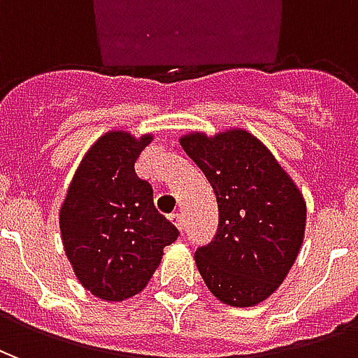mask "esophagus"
I'll use <instances>...</instances> for the list:
<instances>
[{
  "label": "esophagus",
  "instance_id": "34e87169",
  "mask_svg": "<svg viewBox=\"0 0 358 358\" xmlns=\"http://www.w3.org/2000/svg\"><path fill=\"white\" fill-rule=\"evenodd\" d=\"M169 218H171V222L176 226L178 230H182V228H184V217H182L180 213H174V215H171Z\"/></svg>",
  "mask_w": 358,
  "mask_h": 358
}]
</instances>
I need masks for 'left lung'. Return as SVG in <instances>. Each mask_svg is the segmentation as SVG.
Wrapping results in <instances>:
<instances>
[{
	"label": "left lung",
	"mask_w": 358,
	"mask_h": 358,
	"mask_svg": "<svg viewBox=\"0 0 358 358\" xmlns=\"http://www.w3.org/2000/svg\"><path fill=\"white\" fill-rule=\"evenodd\" d=\"M180 145L209 180L218 205V232L195 251L197 270L217 299L255 307L276 292L299 255L303 194L248 130L187 134Z\"/></svg>",
	"instance_id": "8db88e82"
}]
</instances>
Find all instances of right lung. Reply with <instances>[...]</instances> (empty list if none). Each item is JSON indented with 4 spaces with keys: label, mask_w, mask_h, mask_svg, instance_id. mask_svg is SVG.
Returning <instances> with one entry per match:
<instances>
[{
    "label": "right lung",
    "mask_w": 358,
    "mask_h": 358,
    "mask_svg": "<svg viewBox=\"0 0 358 358\" xmlns=\"http://www.w3.org/2000/svg\"><path fill=\"white\" fill-rule=\"evenodd\" d=\"M153 140L110 130L88 149L59 213V228L73 270L92 295L124 301L153 276L163 249L178 238L159 215L153 187L134 163Z\"/></svg>",
    "instance_id": "1"
}]
</instances>
